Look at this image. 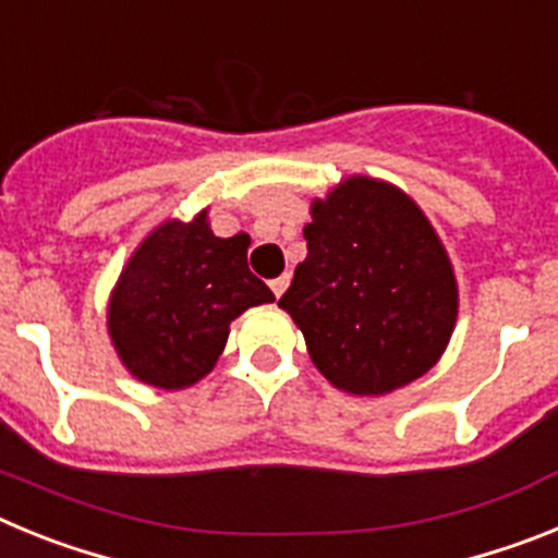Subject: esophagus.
<instances>
[{
  "mask_svg": "<svg viewBox=\"0 0 558 558\" xmlns=\"http://www.w3.org/2000/svg\"><path fill=\"white\" fill-rule=\"evenodd\" d=\"M288 282H290V276H288V274L279 276V279H274V282H270V290H274L276 299H279V295H282L284 290H288Z\"/></svg>",
  "mask_w": 558,
  "mask_h": 558,
  "instance_id": "esophagus-1",
  "label": "esophagus"
}]
</instances>
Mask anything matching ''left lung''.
I'll return each mask as SVG.
<instances>
[{"instance_id":"8db88e82","label":"left lung","mask_w":558,"mask_h":558,"mask_svg":"<svg viewBox=\"0 0 558 558\" xmlns=\"http://www.w3.org/2000/svg\"><path fill=\"white\" fill-rule=\"evenodd\" d=\"M307 259L279 307L338 391L383 397L436 366L458 322L441 236L388 181L349 175L310 204Z\"/></svg>"}]
</instances>
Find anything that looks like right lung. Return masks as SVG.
Segmentation results:
<instances>
[{"mask_svg": "<svg viewBox=\"0 0 558 558\" xmlns=\"http://www.w3.org/2000/svg\"><path fill=\"white\" fill-rule=\"evenodd\" d=\"M251 236H215L209 209L170 218L136 245L113 284L108 338L131 377L179 391L215 368L229 324L248 307L274 302L248 270Z\"/></svg>", "mask_w": 558, "mask_h": 558, "instance_id": "add662e5", "label": "right lung"}]
</instances>
